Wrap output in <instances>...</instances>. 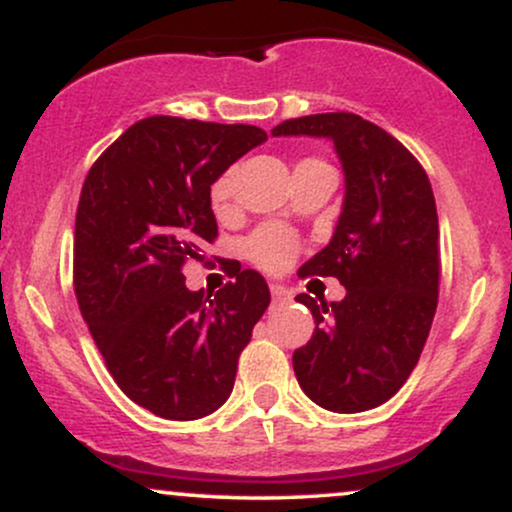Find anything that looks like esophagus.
Segmentation results:
<instances>
[{
    "mask_svg": "<svg viewBox=\"0 0 512 512\" xmlns=\"http://www.w3.org/2000/svg\"><path fill=\"white\" fill-rule=\"evenodd\" d=\"M272 298H274V303H286V301H291V291L286 289V286H279V284H272Z\"/></svg>",
    "mask_w": 512,
    "mask_h": 512,
    "instance_id": "obj_1",
    "label": "esophagus"
}]
</instances>
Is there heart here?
<instances>
[{
  "mask_svg": "<svg viewBox=\"0 0 512 512\" xmlns=\"http://www.w3.org/2000/svg\"><path fill=\"white\" fill-rule=\"evenodd\" d=\"M228 197H231V175H221L219 180L211 185V202L216 209L226 207ZM248 257L264 272H281L293 262L298 252V240L291 231L279 226H264L255 231L245 243Z\"/></svg>",
  "mask_w": 512,
  "mask_h": 512,
  "instance_id": "1",
  "label": "heart"
}]
</instances>
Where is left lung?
I'll list each match as a JSON object with an SVG mask.
<instances>
[{"instance_id":"left-lung-1","label":"left lung","mask_w":512,"mask_h":512,"mask_svg":"<svg viewBox=\"0 0 512 512\" xmlns=\"http://www.w3.org/2000/svg\"><path fill=\"white\" fill-rule=\"evenodd\" d=\"M272 137L330 139L344 202L330 243L298 269L334 276L342 301H296L313 313L310 342L293 351L303 392L322 409L356 414L387 402L419 363L438 305V211L431 182L392 134L354 113L286 120Z\"/></svg>"}]
</instances>
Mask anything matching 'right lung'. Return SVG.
Wrapping results in <instances>:
<instances>
[{
  "mask_svg": "<svg viewBox=\"0 0 512 512\" xmlns=\"http://www.w3.org/2000/svg\"><path fill=\"white\" fill-rule=\"evenodd\" d=\"M264 142L252 125L154 115L86 175L76 301L120 390L163 419H202L231 397L240 351L272 301L255 269H238L214 298L187 289L180 272L219 231L211 185Z\"/></svg>",
  "mask_w": 512,
  "mask_h": 512,
  "instance_id": "1",
  "label": "right lung"
}]
</instances>
